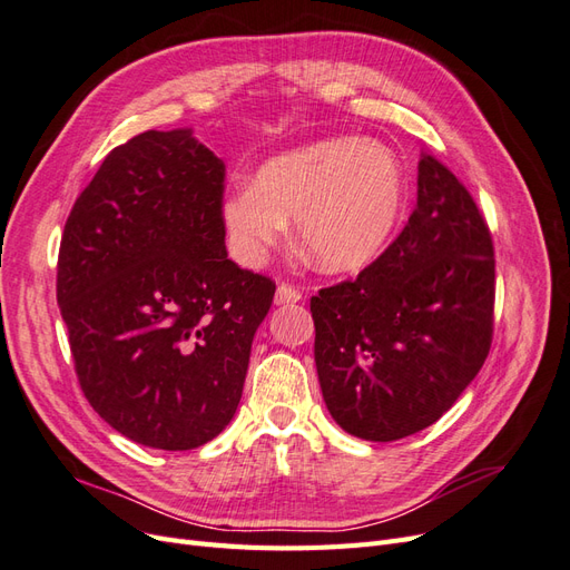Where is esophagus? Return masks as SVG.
Wrapping results in <instances>:
<instances>
[{"instance_id": "esophagus-1", "label": "esophagus", "mask_w": 570, "mask_h": 570, "mask_svg": "<svg viewBox=\"0 0 570 570\" xmlns=\"http://www.w3.org/2000/svg\"><path fill=\"white\" fill-rule=\"evenodd\" d=\"M302 299V292L289 285V283H281L278 289H275V304H297Z\"/></svg>"}]
</instances>
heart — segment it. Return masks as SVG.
<instances>
[{"instance_id":"obj_1","label":"heart","mask_w":570,"mask_h":570,"mask_svg":"<svg viewBox=\"0 0 570 570\" xmlns=\"http://www.w3.org/2000/svg\"><path fill=\"white\" fill-rule=\"evenodd\" d=\"M406 197L404 166L373 140L335 137L281 154L220 204L233 249L262 264L297 220L308 262L325 273L368 266L383 252Z\"/></svg>"}]
</instances>
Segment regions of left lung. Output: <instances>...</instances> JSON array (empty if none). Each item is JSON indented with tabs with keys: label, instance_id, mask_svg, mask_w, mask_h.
Listing matches in <instances>:
<instances>
[{
	"label": "left lung",
	"instance_id": "1",
	"mask_svg": "<svg viewBox=\"0 0 570 570\" xmlns=\"http://www.w3.org/2000/svg\"><path fill=\"white\" fill-rule=\"evenodd\" d=\"M323 400L350 435L392 442L433 425L485 364L494 247L459 178L421 151L416 209L356 275L312 297Z\"/></svg>",
	"mask_w": 570,
	"mask_h": 570
}]
</instances>
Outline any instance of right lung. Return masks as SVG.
I'll use <instances>...</instances> for the list:
<instances>
[{"instance_id": "add662e5", "label": "right lung", "mask_w": 570, "mask_h": 570, "mask_svg": "<svg viewBox=\"0 0 570 570\" xmlns=\"http://www.w3.org/2000/svg\"><path fill=\"white\" fill-rule=\"evenodd\" d=\"M223 180L193 130H147L107 154L63 226L57 302L80 390L154 450H195L230 423L275 295L228 258Z\"/></svg>"}]
</instances>
